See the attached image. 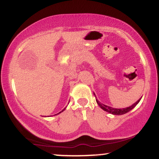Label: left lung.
Segmentation results:
<instances>
[{
  "label": "left lung",
  "mask_w": 159,
  "mask_h": 159,
  "mask_svg": "<svg viewBox=\"0 0 159 159\" xmlns=\"http://www.w3.org/2000/svg\"><path fill=\"white\" fill-rule=\"evenodd\" d=\"M93 94H94V93H93ZM94 95H95V94H94ZM95 97H96V96H95ZM140 99H141V98L139 99L138 100H137L135 103H134L131 106H129V107H127V108H124V109H115V108L110 107V106L104 105V104L101 103L99 100H97V98H96V101H97V104H98L99 107H100L102 109H103L104 111H107V112H109V113H111V114H112V115H118V116H121V115L125 114V113L130 111L132 109H134V108L135 107L137 104H138V102H139V100H140Z\"/></svg>",
  "instance_id": "left-lung-1"
}]
</instances>
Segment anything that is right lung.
I'll return each mask as SVG.
<instances>
[{"label": "right lung", "mask_w": 159, "mask_h": 159, "mask_svg": "<svg viewBox=\"0 0 159 159\" xmlns=\"http://www.w3.org/2000/svg\"><path fill=\"white\" fill-rule=\"evenodd\" d=\"M65 109H66V108H65ZM65 109H63V110H62V111H63L64 110H65ZM61 111H60V112H59V113H61ZM59 113H58V114H59Z\"/></svg>", "instance_id": "obj_1"}]
</instances>
